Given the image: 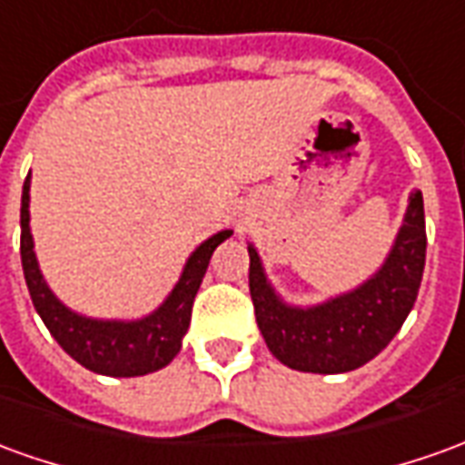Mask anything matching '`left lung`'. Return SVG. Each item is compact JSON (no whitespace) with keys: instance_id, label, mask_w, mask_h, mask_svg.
Returning <instances> with one entry per match:
<instances>
[{"instance_id":"left-lung-1","label":"left lung","mask_w":465,"mask_h":465,"mask_svg":"<svg viewBox=\"0 0 465 465\" xmlns=\"http://www.w3.org/2000/svg\"><path fill=\"white\" fill-rule=\"evenodd\" d=\"M425 266L423 193L408 199L405 222L388 262L355 292L312 310L287 307L249 246V292L256 324L279 362L302 372H350L382 352L413 310Z\"/></svg>"}]
</instances>
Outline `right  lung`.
Masks as SVG:
<instances>
[{"mask_svg": "<svg viewBox=\"0 0 465 465\" xmlns=\"http://www.w3.org/2000/svg\"><path fill=\"white\" fill-rule=\"evenodd\" d=\"M19 223H22V239H19L22 269L27 279L29 297L35 310L40 312L42 322L47 324L50 334L60 342L64 352L77 360L83 368L110 378H135V375L155 372L178 355L181 340L191 324V307L201 287V279L209 269L211 254L219 243L232 236V232H219L209 242L201 243L186 262V269L173 292L153 314L143 317L138 322H103L70 312L45 284L29 233V176L25 178V188H22Z\"/></svg>", "mask_w": 465, "mask_h": 465, "instance_id": "right-lung-1", "label": "right lung"}]
</instances>
